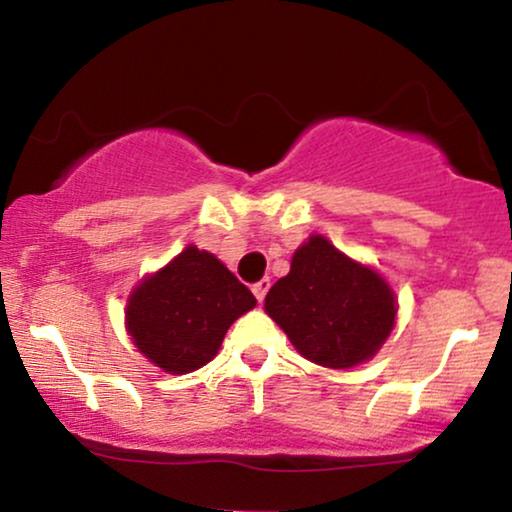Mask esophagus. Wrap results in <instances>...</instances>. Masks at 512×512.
<instances>
[{
  "mask_svg": "<svg viewBox=\"0 0 512 512\" xmlns=\"http://www.w3.org/2000/svg\"><path fill=\"white\" fill-rule=\"evenodd\" d=\"M267 291H269V279H262V281H257L255 286H252V293H255V298L257 301H264V296H267Z\"/></svg>",
  "mask_w": 512,
  "mask_h": 512,
  "instance_id": "obj_1",
  "label": "esophagus"
}]
</instances>
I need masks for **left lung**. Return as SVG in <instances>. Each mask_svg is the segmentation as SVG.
I'll list each match as a JSON object with an SVG mask.
<instances>
[{
	"mask_svg": "<svg viewBox=\"0 0 512 512\" xmlns=\"http://www.w3.org/2000/svg\"><path fill=\"white\" fill-rule=\"evenodd\" d=\"M264 310L298 354L325 368H351L378 354L395 327V291L375 269L310 236L291 272L264 298Z\"/></svg>",
	"mask_w": 512,
	"mask_h": 512,
	"instance_id": "left-lung-1",
	"label": "left lung"
}]
</instances>
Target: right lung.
I'll use <instances>...</instances> for the list:
<instances>
[{
	"label": "right lung",
	"instance_id": "add662e5",
	"mask_svg": "<svg viewBox=\"0 0 512 512\" xmlns=\"http://www.w3.org/2000/svg\"><path fill=\"white\" fill-rule=\"evenodd\" d=\"M257 305L245 284L207 250L187 245L127 301V332L166 373L182 375L219 354L228 327Z\"/></svg>",
	"mask_w": 512,
	"mask_h": 512
}]
</instances>
